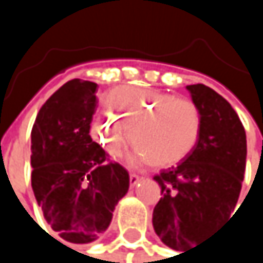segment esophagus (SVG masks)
Returning a JSON list of instances; mask_svg holds the SVG:
<instances>
[{
	"label": "esophagus",
	"instance_id": "1",
	"mask_svg": "<svg viewBox=\"0 0 263 263\" xmlns=\"http://www.w3.org/2000/svg\"><path fill=\"white\" fill-rule=\"evenodd\" d=\"M140 180H141V177H140V175H137V174H131V175H129V183H131V187L137 185Z\"/></svg>",
	"mask_w": 263,
	"mask_h": 263
}]
</instances>
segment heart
Returning a JSON list of instances; mask_svg holds the SVG:
<instances>
[{
  "label": "heart",
  "mask_w": 263,
  "mask_h": 263,
  "mask_svg": "<svg viewBox=\"0 0 263 263\" xmlns=\"http://www.w3.org/2000/svg\"><path fill=\"white\" fill-rule=\"evenodd\" d=\"M105 103L111 116L94 117L89 135L112 158L120 157L131 141V131L134 144L154 167H169L183 161L199 140L202 114L190 99L157 89L122 86L112 89Z\"/></svg>",
  "instance_id": "obj_1"
}]
</instances>
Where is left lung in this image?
<instances>
[{"label":"left lung","mask_w":263,"mask_h":263,"mask_svg":"<svg viewBox=\"0 0 263 263\" xmlns=\"http://www.w3.org/2000/svg\"><path fill=\"white\" fill-rule=\"evenodd\" d=\"M185 88L201 109L202 129L178 166L154 177L163 196L152 215L161 242L184 253L232 215L247 161V135L232 105L202 83Z\"/></svg>","instance_id":"1"}]
</instances>
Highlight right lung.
Here are the masks:
<instances>
[{
	"instance_id": "right-lung-1",
	"label": "right lung",
	"mask_w": 263,
	"mask_h": 263,
	"mask_svg": "<svg viewBox=\"0 0 263 263\" xmlns=\"http://www.w3.org/2000/svg\"><path fill=\"white\" fill-rule=\"evenodd\" d=\"M97 83L73 79L39 109L31 129V187L51 229L71 243L103 233L117 202L128 193L129 174L92 141Z\"/></svg>"
}]
</instances>
